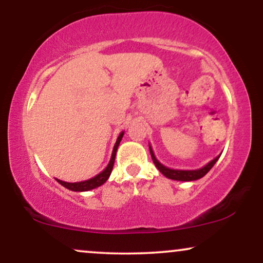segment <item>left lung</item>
I'll use <instances>...</instances> for the list:
<instances>
[{
  "label": "left lung",
  "mask_w": 263,
  "mask_h": 263,
  "mask_svg": "<svg viewBox=\"0 0 263 263\" xmlns=\"http://www.w3.org/2000/svg\"><path fill=\"white\" fill-rule=\"evenodd\" d=\"M149 152H151V157H152L153 163H155V165L158 168V171L161 172L163 176L173 180H180V182H192V180H197V179H200V178H203L205 174L213 168V165L215 164L216 161H218L220 157L218 156L216 158H214L213 161H210L206 165H204L203 168H200V170L179 171V170H171V168L165 167V165H163L162 163H159L158 159L156 158L155 153H153L152 147L151 146H149Z\"/></svg>",
  "instance_id": "left-lung-1"
}]
</instances>
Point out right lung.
I'll return each instance as SVG.
<instances>
[{
    "instance_id": "right-lung-1",
    "label": "right lung",
    "mask_w": 263,
    "mask_h": 263,
    "mask_svg": "<svg viewBox=\"0 0 263 263\" xmlns=\"http://www.w3.org/2000/svg\"><path fill=\"white\" fill-rule=\"evenodd\" d=\"M123 134H125V132H121V134H120L119 137H117L116 143H115V146H114L112 155H111V159H110V162H108L107 167L105 168V170L102 171L101 173H99L98 176H95L93 178H90V179L84 180V182L68 183V182H63V180L57 179V180H58V183L62 184L63 186H65L66 189L73 190V192H87V190L95 189V188H98V186L102 185V184H104V183L106 182V180L108 179V177H110L111 172H112L114 163H115V157H116V152H117V147H119L120 142H121V140H122Z\"/></svg>"
}]
</instances>
